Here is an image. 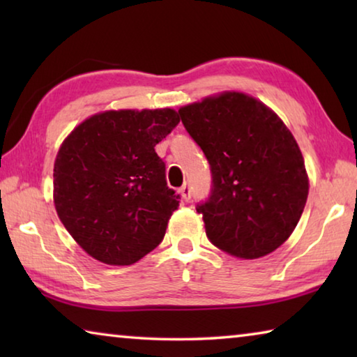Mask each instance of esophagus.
<instances>
[{
  "mask_svg": "<svg viewBox=\"0 0 357 357\" xmlns=\"http://www.w3.org/2000/svg\"><path fill=\"white\" fill-rule=\"evenodd\" d=\"M179 193H181V197H183V200L189 202L190 200V185L189 184H184L179 189Z\"/></svg>",
  "mask_w": 357,
  "mask_h": 357,
  "instance_id": "1",
  "label": "esophagus"
}]
</instances>
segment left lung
Returning <instances> with one entry per match:
<instances>
[{"instance_id": "left-lung-1", "label": "left lung", "mask_w": 357, "mask_h": 357, "mask_svg": "<svg viewBox=\"0 0 357 357\" xmlns=\"http://www.w3.org/2000/svg\"><path fill=\"white\" fill-rule=\"evenodd\" d=\"M179 114L213 173L209 200L197 206L208 239L243 259L279 249L309 197L304 157L285 123L239 91L208 96Z\"/></svg>"}]
</instances>
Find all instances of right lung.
<instances>
[{
  "label": "right lung",
  "mask_w": 357,
  "mask_h": 357,
  "mask_svg": "<svg viewBox=\"0 0 357 357\" xmlns=\"http://www.w3.org/2000/svg\"><path fill=\"white\" fill-rule=\"evenodd\" d=\"M178 123L173 108L105 110L64 138L53 167V203L89 257L129 266L162 243L179 202L154 146Z\"/></svg>",
  "instance_id": "right-lung-1"
}]
</instances>
